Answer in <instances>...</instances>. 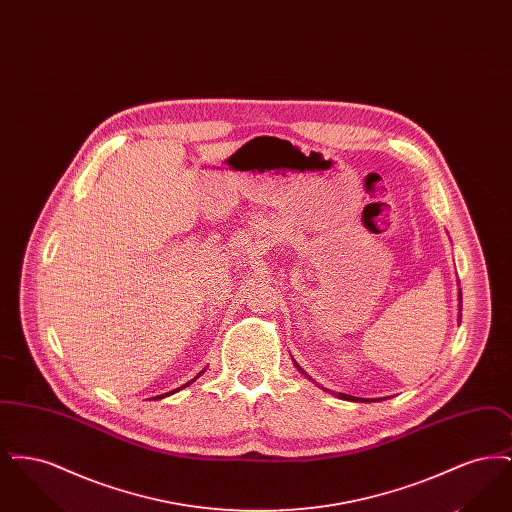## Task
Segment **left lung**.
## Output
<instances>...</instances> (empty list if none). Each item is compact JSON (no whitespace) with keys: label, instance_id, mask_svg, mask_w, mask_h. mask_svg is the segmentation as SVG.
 <instances>
[{"label":"left lung","instance_id":"1","mask_svg":"<svg viewBox=\"0 0 512 512\" xmlns=\"http://www.w3.org/2000/svg\"><path fill=\"white\" fill-rule=\"evenodd\" d=\"M341 399H349V401H359V397H353V395H345V393H340ZM374 401H378V399H374Z\"/></svg>","mask_w":512,"mask_h":512}]
</instances>
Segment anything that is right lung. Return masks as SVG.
Instances as JSON below:
<instances>
[{
  "label": "right lung",
  "instance_id": "right-lung-1",
  "mask_svg": "<svg viewBox=\"0 0 512 512\" xmlns=\"http://www.w3.org/2000/svg\"><path fill=\"white\" fill-rule=\"evenodd\" d=\"M199 376H201V372H199V374H197V376H195V378H199ZM195 378H194V380H190V382H188V384H184V386H182V388H186V386H190V384H192V382H195ZM182 388H178V390H174V391H180V390H182ZM174 391H169V393H163V395H157V397H153V399H163V397H165V395H171V393H174Z\"/></svg>",
  "mask_w": 512,
  "mask_h": 512
}]
</instances>
